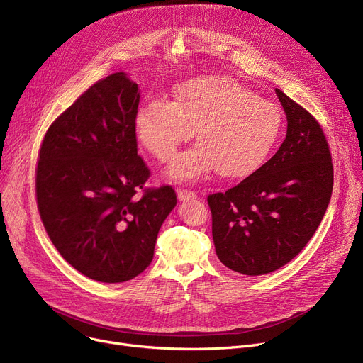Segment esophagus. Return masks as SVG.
Masks as SVG:
<instances>
[{"mask_svg":"<svg viewBox=\"0 0 363 363\" xmlns=\"http://www.w3.org/2000/svg\"><path fill=\"white\" fill-rule=\"evenodd\" d=\"M178 199L181 201H185V200H193V199H197V193L196 191H191V189H185V188H179L178 191Z\"/></svg>","mask_w":363,"mask_h":363,"instance_id":"esophagus-1","label":"esophagus"}]
</instances>
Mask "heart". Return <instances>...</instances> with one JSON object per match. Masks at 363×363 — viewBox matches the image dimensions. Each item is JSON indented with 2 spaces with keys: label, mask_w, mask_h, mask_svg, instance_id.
<instances>
[{
  "label": "heart",
  "mask_w": 363,
  "mask_h": 363,
  "mask_svg": "<svg viewBox=\"0 0 363 363\" xmlns=\"http://www.w3.org/2000/svg\"><path fill=\"white\" fill-rule=\"evenodd\" d=\"M284 128L281 108L231 78L204 76L178 85L172 101L148 100L135 114V133L152 157L169 160L196 133L193 148L169 167L175 181H196L218 169L242 179L269 157Z\"/></svg>",
  "instance_id": "obj_1"
}]
</instances>
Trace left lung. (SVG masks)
Wrapping results in <instances>:
<instances>
[{"instance_id":"left-lung-1","label":"left lung","mask_w":363,"mask_h":363,"mask_svg":"<svg viewBox=\"0 0 363 363\" xmlns=\"http://www.w3.org/2000/svg\"><path fill=\"white\" fill-rule=\"evenodd\" d=\"M287 114V137L255 174L207 196L219 260L242 275L274 272L309 242L333 193L331 151L319 122L275 89Z\"/></svg>"}]
</instances>
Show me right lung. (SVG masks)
I'll use <instances>...</instances> for the list:
<instances>
[{
    "label": "right lung",
    "instance_id": "right-lung-1",
    "mask_svg": "<svg viewBox=\"0 0 363 363\" xmlns=\"http://www.w3.org/2000/svg\"><path fill=\"white\" fill-rule=\"evenodd\" d=\"M138 85L123 72L89 86L47 129L35 170L36 204L54 247L82 275L125 282L147 269L170 185L145 186L138 155Z\"/></svg>",
    "mask_w": 363,
    "mask_h": 363
}]
</instances>
